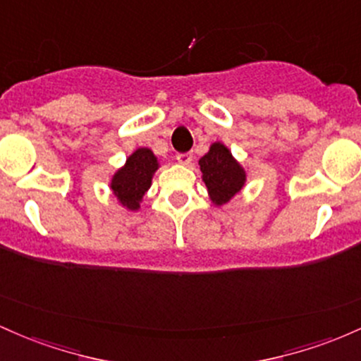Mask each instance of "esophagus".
Returning <instances> with one entry per match:
<instances>
[{
  "label": "esophagus",
  "mask_w": 361,
  "mask_h": 361,
  "mask_svg": "<svg viewBox=\"0 0 361 361\" xmlns=\"http://www.w3.org/2000/svg\"><path fill=\"white\" fill-rule=\"evenodd\" d=\"M176 159H177V161H179V164H182V165H191V161H192V153H191V152L177 153Z\"/></svg>",
  "instance_id": "1"
}]
</instances>
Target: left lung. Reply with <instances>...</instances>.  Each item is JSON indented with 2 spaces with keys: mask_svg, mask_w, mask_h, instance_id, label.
I'll return each instance as SVG.
<instances>
[{
  "mask_svg": "<svg viewBox=\"0 0 361 361\" xmlns=\"http://www.w3.org/2000/svg\"><path fill=\"white\" fill-rule=\"evenodd\" d=\"M202 180L209 191V197L216 204H225L242 189L245 173L233 160L232 153L221 143H214L200 160Z\"/></svg>",
  "mask_w": 361,
  "mask_h": 361,
  "instance_id": "1",
  "label": "left lung"
}]
</instances>
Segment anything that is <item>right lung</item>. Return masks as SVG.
<instances>
[{"label":"right lung","instance_id":"1","mask_svg":"<svg viewBox=\"0 0 361 361\" xmlns=\"http://www.w3.org/2000/svg\"><path fill=\"white\" fill-rule=\"evenodd\" d=\"M159 169L152 149L140 148L126 160V165L112 179V191L129 209L140 208L141 197L149 189L152 177Z\"/></svg>","mask_w":361,"mask_h":361}]
</instances>
